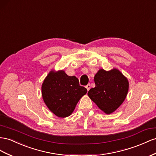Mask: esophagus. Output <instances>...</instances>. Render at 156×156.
<instances>
[{
    "label": "esophagus",
    "instance_id": "34e87169",
    "mask_svg": "<svg viewBox=\"0 0 156 156\" xmlns=\"http://www.w3.org/2000/svg\"><path fill=\"white\" fill-rule=\"evenodd\" d=\"M86 88H87V90L88 91L90 90V84H88V85H87L86 87H85Z\"/></svg>",
    "mask_w": 156,
    "mask_h": 156
}]
</instances>
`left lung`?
Instances as JSON below:
<instances>
[{
	"label": "left lung",
	"instance_id": "1",
	"mask_svg": "<svg viewBox=\"0 0 156 156\" xmlns=\"http://www.w3.org/2000/svg\"><path fill=\"white\" fill-rule=\"evenodd\" d=\"M95 87L88 92V96L106 114L114 112L124 102L129 83L119 70L100 69L94 78Z\"/></svg>",
	"mask_w": 156,
	"mask_h": 156
}]
</instances>
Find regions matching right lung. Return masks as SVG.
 <instances>
[{"label": "right lung", "instance_id": "right-lung-1", "mask_svg": "<svg viewBox=\"0 0 156 156\" xmlns=\"http://www.w3.org/2000/svg\"><path fill=\"white\" fill-rule=\"evenodd\" d=\"M41 92L46 106L54 115L67 117L87 90L79 85L75 76H69L64 70L50 71L42 84Z\"/></svg>", "mask_w": 156, "mask_h": 156}]
</instances>
